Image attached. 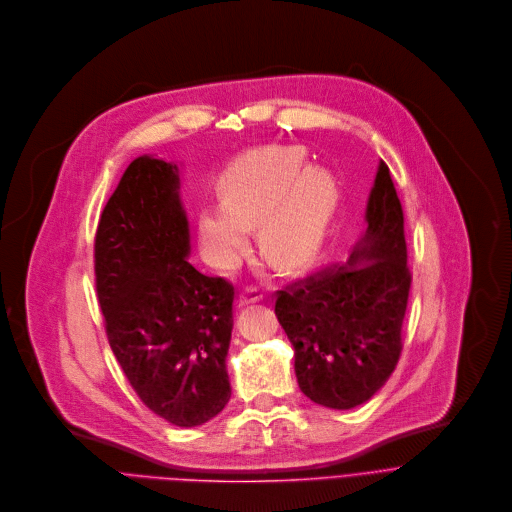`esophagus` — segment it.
<instances>
[{
  "label": "esophagus",
  "instance_id": "1",
  "mask_svg": "<svg viewBox=\"0 0 512 512\" xmlns=\"http://www.w3.org/2000/svg\"><path fill=\"white\" fill-rule=\"evenodd\" d=\"M258 300H262V292H260V288H256V286H248L246 288V292H242L240 296H238V306H246V304H252V302H258Z\"/></svg>",
  "mask_w": 512,
  "mask_h": 512
}]
</instances>
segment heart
<instances>
[{
  "label": "heart",
  "instance_id": "b5f03b06",
  "mask_svg": "<svg viewBox=\"0 0 512 512\" xmlns=\"http://www.w3.org/2000/svg\"><path fill=\"white\" fill-rule=\"evenodd\" d=\"M222 208H206L199 234L216 262L244 250V232L258 230L262 256L282 270L309 262L337 203L333 177L306 169L294 147H262L242 155L222 177Z\"/></svg>",
  "mask_w": 512,
  "mask_h": 512
}]
</instances>
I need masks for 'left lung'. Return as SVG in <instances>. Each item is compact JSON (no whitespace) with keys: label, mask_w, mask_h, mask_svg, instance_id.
Listing matches in <instances>:
<instances>
[{"label":"left lung","mask_w":512,"mask_h":512,"mask_svg":"<svg viewBox=\"0 0 512 512\" xmlns=\"http://www.w3.org/2000/svg\"><path fill=\"white\" fill-rule=\"evenodd\" d=\"M367 232L347 264H331L276 292L274 313L294 347L300 391L331 410L365 403L393 373L410 296L403 210L381 161Z\"/></svg>","instance_id":"8db88e82"}]
</instances>
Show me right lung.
Segmentation results:
<instances>
[{
	"label": "right lung",
	"instance_id": "add662e5",
	"mask_svg": "<svg viewBox=\"0 0 512 512\" xmlns=\"http://www.w3.org/2000/svg\"><path fill=\"white\" fill-rule=\"evenodd\" d=\"M177 165L139 157L94 236L96 296L109 345L153 414L179 428L216 418L232 387L234 286L189 262Z\"/></svg>",
	"mask_w": 512,
	"mask_h": 512
}]
</instances>
